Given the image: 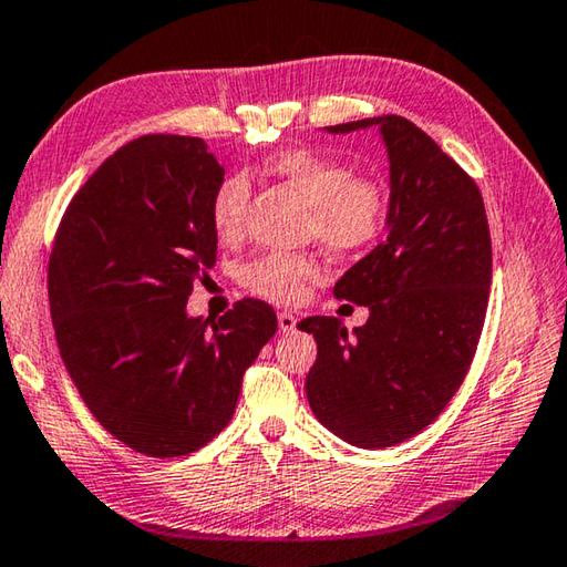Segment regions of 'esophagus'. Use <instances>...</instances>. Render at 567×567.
I'll return each mask as SVG.
<instances>
[{
    "label": "esophagus",
    "mask_w": 567,
    "mask_h": 567,
    "mask_svg": "<svg viewBox=\"0 0 567 567\" xmlns=\"http://www.w3.org/2000/svg\"><path fill=\"white\" fill-rule=\"evenodd\" d=\"M296 316L291 313V311H281L278 313V329H281L284 333H289V331H293L296 329Z\"/></svg>",
    "instance_id": "esophagus-1"
}]
</instances>
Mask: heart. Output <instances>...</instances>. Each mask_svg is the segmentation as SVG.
I'll return each mask as SVG.
<instances>
[{"instance_id": "heart-1", "label": "heart", "mask_w": 567, "mask_h": 567, "mask_svg": "<svg viewBox=\"0 0 567 567\" xmlns=\"http://www.w3.org/2000/svg\"><path fill=\"white\" fill-rule=\"evenodd\" d=\"M261 172L286 182L309 204L306 236L316 238L333 256H359L379 244L391 216V194L381 178L353 174L349 164L303 146L268 154ZM251 186L241 172L218 178L208 198V221L221 241L244 234ZM321 278V266L311 254L268 251L241 268V284L274 303H296L306 286Z\"/></svg>"}]
</instances>
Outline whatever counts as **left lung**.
Listing matches in <instances>:
<instances>
[{
	"mask_svg": "<svg viewBox=\"0 0 567 567\" xmlns=\"http://www.w3.org/2000/svg\"><path fill=\"white\" fill-rule=\"evenodd\" d=\"M379 126L391 158L389 236L351 266L333 296L369 306L353 333L336 316L299 323L319 355L311 411L359 449H389L439 419L468 373L488 311L493 251L478 184L395 114L326 126Z\"/></svg>",
	"mask_w": 567,
	"mask_h": 567,
	"instance_id": "8db88e82",
	"label": "left lung"
}]
</instances>
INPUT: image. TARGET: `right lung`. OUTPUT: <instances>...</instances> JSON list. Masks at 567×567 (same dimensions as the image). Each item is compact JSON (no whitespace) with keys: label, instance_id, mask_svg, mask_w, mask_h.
<instances>
[{"label":"right lung","instance_id":"obj_1","mask_svg":"<svg viewBox=\"0 0 567 567\" xmlns=\"http://www.w3.org/2000/svg\"><path fill=\"white\" fill-rule=\"evenodd\" d=\"M221 176L204 138L138 136L74 194L49 256L54 336L79 395L152 458L194 453L226 429L278 326L258 299L214 321L186 316L216 264L208 198Z\"/></svg>","mask_w":567,"mask_h":567}]
</instances>
